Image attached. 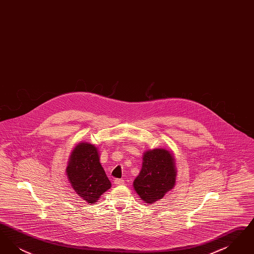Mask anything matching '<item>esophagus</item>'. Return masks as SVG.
<instances>
[{
	"label": "esophagus",
	"mask_w": 254,
	"mask_h": 254,
	"mask_svg": "<svg viewBox=\"0 0 254 254\" xmlns=\"http://www.w3.org/2000/svg\"><path fill=\"white\" fill-rule=\"evenodd\" d=\"M113 183H114L116 186H120V185L124 184V180H122V179H115V180H113Z\"/></svg>",
	"instance_id": "obj_1"
}]
</instances>
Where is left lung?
<instances>
[{
	"mask_svg": "<svg viewBox=\"0 0 254 254\" xmlns=\"http://www.w3.org/2000/svg\"><path fill=\"white\" fill-rule=\"evenodd\" d=\"M175 159L166 148L145 151L143 167L133 182L135 191L145 204H153L173 189L176 181Z\"/></svg>",
	"mask_w": 254,
	"mask_h": 254,
	"instance_id": "left-lung-1",
	"label": "left lung"
}]
</instances>
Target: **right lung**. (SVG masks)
<instances>
[{
	"mask_svg": "<svg viewBox=\"0 0 254 254\" xmlns=\"http://www.w3.org/2000/svg\"><path fill=\"white\" fill-rule=\"evenodd\" d=\"M66 174L75 192L88 204H94L111 187L100 163L98 148L86 142L74 147Z\"/></svg>",
	"mask_w": 254,
	"mask_h": 254,
	"instance_id": "1",
	"label": "right lung"
}]
</instances>
